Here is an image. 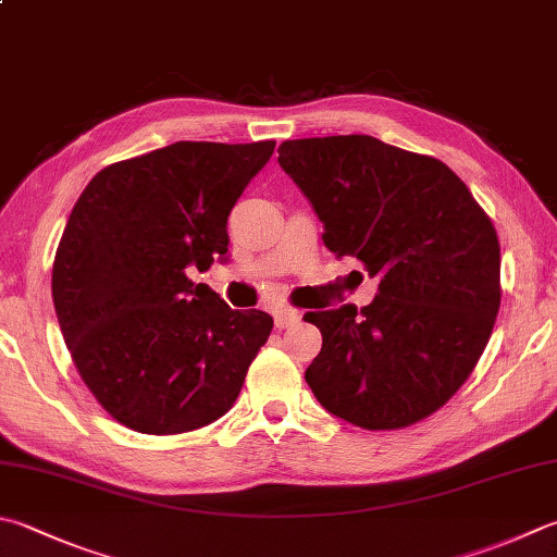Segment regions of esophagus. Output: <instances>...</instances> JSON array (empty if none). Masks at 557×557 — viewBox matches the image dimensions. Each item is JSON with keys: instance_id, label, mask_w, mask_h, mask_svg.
I'll use <instances>...</instances> for the list:
<instances>
[{"instance_id": "1", "label": "esophagus", "mask_w": 557, "mask_h": 557, "mask_svg": "<svg viewBox=\"0 0 557 557\" xmlns=\"http://www.w3.org/2000/svg\"><path fill=\"white\" fill-rule=\"evenodd\" d=\"M274 320H276L278 330H286V327H293V324H298L300 312L293 310V308H281V310L274 312Z\"/></svg>"}]
</instances>
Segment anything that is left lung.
Segmentation results:
<instances>
[{
  "mask_svg": "<svg viewBox=\"0 0 557 557\" xmlns=\"http://www.w3.org/2000/svg\"><path fill=\"white\" fill-rule=\"evenodd\" d=\"M283 166L324 245L377 276L371 306L306 312L322 349L306 381L327 412L371 432L417 424L468 381L499 312V239L448 166L371 135L286 140Z\"/></svg>",
  "mask_w": 557,
  "mask_h": 557,
  "instance_id": "8db88e82",
  "label": "left lung"
}]
</instances>
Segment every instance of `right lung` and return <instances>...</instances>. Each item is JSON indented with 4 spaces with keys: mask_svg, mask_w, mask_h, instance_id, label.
Here are the masks:
<instances>
[{
    "mask_svg": "<svg viewBox=\"0 0 557 557\" xmlns=\"http://www.w3.org/2000/svg\"><path fill=\"white\" fill-rule=\"evenodd\" d=\"M276 143L182 140L103 166L52 261V302L97 403L140 434L223 417L274 320L233 310L188 269L227 255V215Z\"/></svg>",
    "mask_w": 557,
    "mask_h": 557,
    "instance_id": "1",
    "label": "right lung"
}]
</instances>
